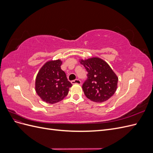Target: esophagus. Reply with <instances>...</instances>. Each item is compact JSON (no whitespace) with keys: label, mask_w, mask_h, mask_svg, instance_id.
<instances>
[{"label":"esophagus","mask_w":153,"mask_h":153,"mask_svg":"<svg viewBox=\"0 0 153 153\" xmlns=\"http://www.w3.org/2000/svg\"><path fill=\"white\" fill-rule=\"evenodd\" d=\"M72 84H81V81L79 79H75L71 81Z\"/></svg>","instance_id":"esophagus-1"}]
</instances>
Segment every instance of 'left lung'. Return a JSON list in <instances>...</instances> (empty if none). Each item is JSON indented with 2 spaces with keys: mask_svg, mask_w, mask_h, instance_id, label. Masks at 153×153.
<instances>
[{
  "mask_svg": "<svg viewBox=\"0 0 153 153\" xmlns=\"http://www.w3.org/2000/svg\"><path fill=\"white\" fill-rule=\"evenodd\" d=\"M87 71L82 89L88 99L101 103L112 97L117 87L118 78L108 64L101 59L92 57L80 60Z\"/></svg>",
  "mask_w": 153,
  "mask_h": 153,
  "instance_id": "8db88e82",
  "label": "left lung"
}]
</instances>
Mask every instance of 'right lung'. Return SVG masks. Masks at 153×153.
Segmentation results:
<instances>
[{
	"instance_id": "add662e5",
	"label": "right lung",
	"mask_w": 153,
	"mask_h": 153,
	"mask_svg": "<svg viewBox=\"0 0 153 153\" xmlns=\"http://www.w3.org/2000/svg\"><path fill=\"white\" fill-rule=\"evenodd\" d=\"M61 60L46 62L40 69L36 79V91L44 101L50 104L57 103L68 95L72 86L62 71Z\"/></svg>"
}]
</instances>
